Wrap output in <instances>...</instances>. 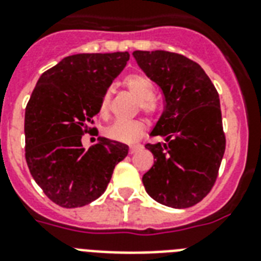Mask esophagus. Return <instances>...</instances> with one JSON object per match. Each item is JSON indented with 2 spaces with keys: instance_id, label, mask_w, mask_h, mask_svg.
Wrapping results in <instances>:
<instances>
[{
  "instance_id": "1",
  "label": "esophagus",
  "mask_w": 261,
  "mask_h": 261,
  "mask_svg": "<svg viewBox=\"0 0 261 261\" xmlns=\"http://www.w3.org/2000/svg\"><path fill=\"white\" fill-rule=\"evenodd\" d=\"M141 147H142V145H141V143H135V145H130V154L135 153V151L138 150V149H141Z\"/></svg>"
}]
</instances>
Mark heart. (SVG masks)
Masks as SVG:
<instances>
[{"mask_svg": "<svg viewBox=\"0 0 261 261\" xmlns=\"http://www.w3.org/2000/svg\"><path fill=\"white\" fill-rule=\"evenodd\" d=\"M124 87L130 90L131 93L134 94L135 97L139 100V106L145 111L146 114L151 115L154 114L157 110V102L154 100V87L146 75L134 73V74L127 75L124 79ZM110 92L101 96L100 100V115L107 116L108 110H110ZM146 131V124L143 120H130V122H124V120H115L106 127L104 134L110 139L118 141L123 143H133L137 142Z\"/></svg>", "mask_w": 261, "mask_h": 261, "instance_id": "heart-1", "label": "heart"}]
</instances>
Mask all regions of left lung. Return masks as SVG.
<instances>
[{
    "instance_id": "8db88e82",
    "label": "left lung",
    "mask_w": 261,
    "mask_h": 261,
    "mask_svg": "<svg viewBox=\"0 0 261 261\" xmlns=\"http://www.w3.org/2000/svg\"><path fill=\"white\" fill-rule=\"evenodd\" d=\"M138 66L161 88L165 110L147 143L154 164L143 174L155 202L173 208L199 203L214 186L225 153L219 96L198 63L169 51H134Z\"/></svg>"
}]
</instances>
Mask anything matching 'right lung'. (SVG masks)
<instances>
[{
  "label": "right lung",
  "mask_w": 261,
  "mask_h": 261,
  "mask_svg": "<svg viewBox=\"0 0 261 261\" xmlns=\"http://www.w3.org/2000/svg\"><path fill=\"white\" fill-rule=\"evenodd\" d=\"M130 54H75L44 71L25 108V160L32 177L58 206L73 208L100 198L115 165L128 153L100 138L85 150L81 138L100 112V100Z\"/></svg>",
  "instance_id": "right-lung-1"
}]
</instances>
